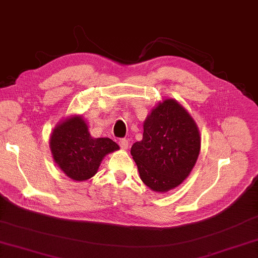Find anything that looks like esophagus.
Segmentation results:
<instances>
[{
    "label": "esophagus",
    "mask_w": 258,
    "mask_h": 258,
    "mask_svg": "<svg viewBox=\"0 0 258 258\" xmlns=\"http://www.w3.org/2000/svg\"><path fill=\"white\" fill-rule=\"evenodd\" d=\"M119 145H120V147L122 148V149H127L128 146H129V140L125 139V138L120 139L119 140Z\"/></svg>",
    "instance_id": "1"
}]
</instances>
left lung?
Returning a JSON list of instances; mask_svg holds the SVG:
<instances>
[{
  "label": "left lung",
  "mask_w": 258,
  "mask_h": 258,
  "mask_svg": "<svg viewBox=\"0 0 258 258\" xmlns=\"http://www.w3.org/2000/svg\"><path fill=\"white\" fill-rule=\"evenodd\" d=\"M200 134L186 110L172 99L159 103L144 122L143 140L130 153L142 181L167 192L185 179L200 153Z\"/></svg>",
  "instance_id": "left-lung-1"
}]
</instances>
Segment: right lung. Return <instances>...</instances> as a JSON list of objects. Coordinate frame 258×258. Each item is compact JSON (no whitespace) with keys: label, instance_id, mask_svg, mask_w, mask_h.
Here are the masks:
<instances>
[{"label":"right lung","instance_id":"right-lung-1","mask_svg":"<svg viewBox=\"0 0 258 258\" xmlns=\"http://www.w3.org/2000/svg\"><path fill=\"white\" fill-rule=\"evenodd\" d=\"M53 159L67 176L85 181L98 172L106 154L119 149L110 138H93L81 116L66 119L53 129L50 137Z\"/></svg>","mask_w":258,"mask_h":258}]
</instances>
